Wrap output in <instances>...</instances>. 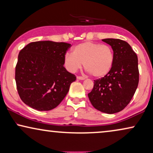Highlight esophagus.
<instances>
[{"label":"esophagus","instance_id":"esophagus-1","mask_svg":"<svg viewBox=\"0 0 153 153\" xmlns=\"http://www.w3.org/2000/svg\"><path fill=\"white\" fill-rule=\"evenodd\" d=\"M76 79H79V80H84V79H85L84 77L80 76H76Z\"/></svg>","mask_w":153,"mask_h":153}]
</instances>
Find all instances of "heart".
Segmentation results:
<instances>
[{
	"label": "heart",
	"mask_w": 153,
	"mask_h": 153,
	"mask_svg": "<svg viewBox=\"0 0 153 153\" xmlns=\"http://www.w3.org/2000/svg\"><path fill=\"white\" fill-rule=\"evenodd\" d=\"M65 65L72 72H76L83 63L91 74L101 78L108 74L114 62V52L109 45L86 41L75 46L72 53H67Z\"/></svg>",
	"instance_id": "obj_1"
}]
</instances>
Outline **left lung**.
Segmentation results:
<instances>
[{"label": "left lung", "instance_id": "8db88e82", "mask_svg": "<svg viewBox=\"0 0 153 153\" xmlns=\"http://www.w3.org/2000/svg\"><path fill=\"white\" fill-rule=\"evenodd\" d=\"M102 40L111 46L114 62L108 74L94 81L88 96L96 109L112 114L124 109L134 95L139 80L138 58L127 42L113 38Z\"/></svg>", "mask_w": 153, "mask_h": 153}]
</instances>
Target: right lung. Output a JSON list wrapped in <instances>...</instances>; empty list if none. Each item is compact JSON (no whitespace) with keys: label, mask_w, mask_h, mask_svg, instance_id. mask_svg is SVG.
I'll return each mask as SVG.
<instances>
[{"label":"right lung","mask_w":153,"mask_h":153,"mask_svg":"<svg viewBox=\"0 0 153 153\" xmlns=\"http://www.w3.org/2000/svg\"><path fill=\"white\" fill-rule=\"evenodd\" d=\"M71 45L39 41L21 50L15 68L16 88L21 100L37 111H50L62 101L76 80L63 66Z\"/></svg>","instance_id":"obj_1"}]
</instances>
